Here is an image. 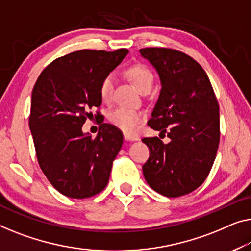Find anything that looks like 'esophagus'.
Here are the masks:
<instances>
[{
    "mask_svg": "<svg viewBox=\"0 0 251 251\" xmlns=\"http://www.w3.org/2000/svg\"><path fill=\"white\" fill-rule=\"evenodd\" d=\"M124 137L127 141H137L138 140V137L136 135H130V134H127V133H124Z\"/></svg>",
    "mask_w": 251,
    "mask_h": 251,
    "instance_id": "34e87169",
    "label": "esophagus"
}]
</instances>
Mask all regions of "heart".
<instances>
[{"mask_svg": "<svg viewBox=\"0 0 251 251\" xmlns=\"http://www.w3.org/2000/svg\"><path fill=\"white\" fill-rule=\"evenodd\" d=\"M125 74L134 85L142 93H148L154 83V75L152 71L144 64H134L125 71ZM114 90V77L107 75L100 83L99 95L103 102L110 101ZM144 119V114L140 110L128 109V108H118L109 115V121L113 125L118 127L123 132L133 134L136 132L140 123Z\"/></svg>", "mask_w": 251, "mask_h": 251, "instance_id": "heart-1", "label": "heart"}]
</instances>
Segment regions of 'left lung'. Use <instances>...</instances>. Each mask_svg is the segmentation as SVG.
Listing matches in <instances>:
<instances>
[{
	"instance_id": "left-lung-1",
	"label": "left lung",
	"mask_w": 251,
	"mask_h": 251,
	"mask_svg": "<svg viewBox=\"0 0 251 251\" xmlns=\"http://www.w3.org/2000/svg\"><path fill=\"white\" fill-rule=\"evenodd\" d=\"M158 71L162 89L148 125L170 138L143 137L150 156L145 180L167 197L194 192L207 178L220 143V114L211 81L203 67L182 51L166 47L141 48Z\"/></svg>"
}]
</instances>
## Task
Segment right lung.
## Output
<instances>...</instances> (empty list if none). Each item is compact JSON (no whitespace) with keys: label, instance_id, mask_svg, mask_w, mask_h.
<instances>
[{"label":"right lung","instance_id":"right-lung-1","mask_svg":"<svg viewBox=\"0 0 251 251\" xmlns=\"http://www.w3.org/2000/svg\"><path fill=\"white\" fill-rule=\"evenodd\" d=\"M128 53L82 50L54 59L32 89L29 127L40 169L55 189L71 198L95 196L107 186L123 144L117 127L100 121L98 135L82 133L99 108L100 83Z\"/></svg>","mask_w":251,"mask_h":251}]
</instances>
